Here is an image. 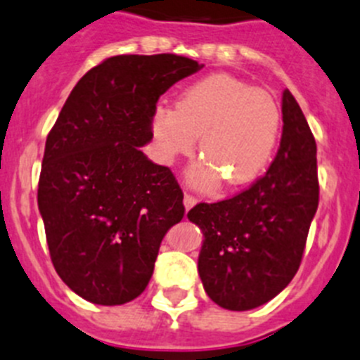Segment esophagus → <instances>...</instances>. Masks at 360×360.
<instances>
[{
    "label": "esophagus",
    "mask_w": 360,
    "mask_h": 360,
    "mask_svg": "<svg viewBox=\"0 0 360 360\" xmlns=\"http://www.w3.org/2000/svg\"><path fill=\"white\" fill-rule=\"evenodd\" d=\"M183 202H184V207H186V210H191V207L197 204V197H193L191 193H184Z\"/></svg>",
    "instance_id": "obj_1"
}]
</instances>
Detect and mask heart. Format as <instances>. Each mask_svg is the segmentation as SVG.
Segmentation results:
<instances>
[{"label":"heart","instance_id":"heart-1","mask_svg":"<svg viewBox=\"0 0 360 360\" xmlns=\"http://www.w3.org/2000/svg\"><path fill=\"white\" fill-rule=\"evenodd\" d=\"M153 136L165 161L188 156L195 149L202 163L193 181L211 186L224 179L243 186L264 172L281 139L282 112L274 94L248 85L231 74H210L188 85L176 110L158 106Z\"/></svg>","mask_w":360,"mask_h":360}]
</instances>
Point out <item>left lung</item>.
<instances>
[{
  "label": "left lung",
  "mask_w": 360,
  "mask_h": 360,
  "mask_svg": "<svg viewBox=\"0 0 360 360\" xmlns=\"http://www.w3.org/2000/svg\"><path fill=\"white\" fill-rule=\"evenodd\" d=\"M282 122L281 146L263 177L231 199L188 211L204 233L199 254L204 290L229 311L259 307L290 284L318 210L316 140L288 89Z\"/></svg>",
  "instance_id": "8db88e82"
}]
</instances>
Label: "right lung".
<instances>
[{
  "label": "right lung",
  "mask_w": 360,
  "mask_h": 360,
  "mask_svg": "<svg viewBox=\"0 0 360 360\" xmlns=\"http://www.w3.org/2000/svg\"><path fill=\"white\" fill-rule=\"evenodd\" d=\"M199 69L170 53L103 60L49 131L37 193L49 256L60 278L92 304L142 295L161 240L183 220L176 176L139 147L153 139L158 99Z\"/></svg>",
  "instance_id": "add662e5"
}]
</instances>
